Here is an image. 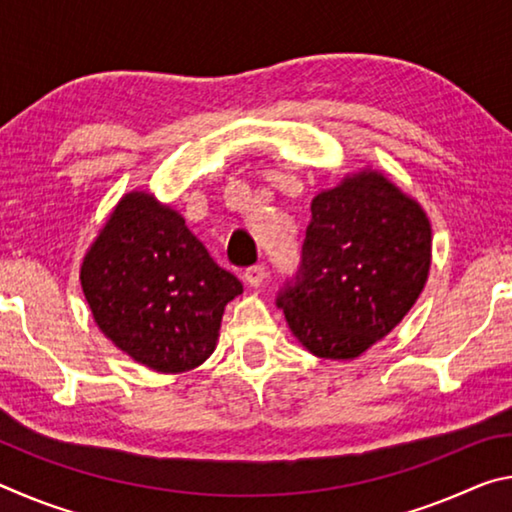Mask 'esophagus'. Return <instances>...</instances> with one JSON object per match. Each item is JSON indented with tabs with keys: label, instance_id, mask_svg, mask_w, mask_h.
<instances>
[{
	"label": "esophagus",
	"instance_id": "obj_1",
	"mask_svg": "<svg viewBox=\"0 0 512 512\" xmlns=\"http://www.w3.org/2000/svg\"><path fill=\"white\" fill-rule=\"evenodd\" d=\"M266 266L264 264H255V266H248L246 268V282L250 284V287H262V282L266 280Z\"/></svg>",
	"mask_w": 512,
	"mask_h": 512
}]
</instances>
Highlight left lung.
Wrapping results in <instances>:
<instances>
[{"mask_svg": "<svg viewBox=\"0 0 512 512\" xmlns=\"http://www.w3.org/2000/svg\"><path fill=\"white\" fill-rule=\"evenodd\" d=\"M429 262L431 228L420 205L363 171L314 198L298 271L275 302L309 352L352 359L406 316Z\"/></svg>", "mask_w": 512, "mask_h": 512, "instance_id": "8db88e82", "label": "left lung"}]
</instances>
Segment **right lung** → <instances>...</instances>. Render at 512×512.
Wrapping results in <instances>:
<instances>
[{
  "label": "right lung",
  "instance_id": "add662e5",
  "mask_svg": "<svg viewBox=\"0 0 512 512\" xmlns=\"http://www.w3.org/2000/svg\"><path fill=\"white\" fill-rule=\"evenodd\" d=\"M81 284L103 334L158 372L210 357L225 305L244 291L183 216L137 192L121 198L85 255Z\"/></svg>",
  "mask_w": 512,
  "mask_h": 512
}]
</instances>
